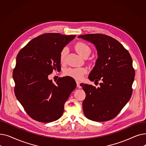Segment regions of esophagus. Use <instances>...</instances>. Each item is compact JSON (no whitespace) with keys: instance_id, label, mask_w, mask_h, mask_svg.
Returning <instances> with one entry per match:
<instances>
[{"instance_id":"34e87169","label":"esophagus","mask_w":146,"mask_h":146,"mask_svg":"<svg viewBox=\"0 0 146 146\" xmlns=\"http://www.w3.org/2000/svg\"><path fill=\"white\" fill-rule=\"evenodd\" d=\"M76 85H77V87L78 88H81V86L80 85V83L78 81H76Z\"/></svg>"}]
</instances>
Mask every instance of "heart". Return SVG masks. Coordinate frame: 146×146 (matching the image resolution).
Segmentation results:
<instances>
[{"label":"heart","mask_w":146,"mask_h":146,"mask_svg":"<svg viewBox=\"0 0 146 146\" xmlns=\"http://www.w3.org/2000/svg\"><path fill=\"white\" fill-rule=\"evenodd\" d=\"M74 48L79 54L83 57H87L90 53L89 46L83 42H78L74 45ZM67 53L66 48H64L60 53V61L61 64L65 63V59ZM87 73V69L85 67L68 68L64 72V75L69 76L77 80L82 79L84 74Z\"/></svg>","instance_id":"heart-1"}]
</instances>
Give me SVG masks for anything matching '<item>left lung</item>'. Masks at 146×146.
I'll list each match as a JSON object with an SVG mask.
<instances>
[{"label":"left lung","mask_w":146,"mask_h":146,"mask_svg":"<svg viewBox=\"0 0 146 146\" xmlns=\"http://www.w3.org/2000/svg\"><path fill=\"white\" fill-rule=\"evenodd\" d=\"M93 43L98 58L89 76L91 81L100 83V88L81 83L86 98L83 102L86 117L96 122L115 117L131 98L135 70L129 52L119 41L102 34L78 36Z\"/></svg>","instance_id":"8db88e82"}]
</instances>
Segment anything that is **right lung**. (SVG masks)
<instances>
[{"label": "right lung", "instance_id": "add662e5", "mask_svg": "<svg viewBox=\"0 0 146 146\" xmlns=\"http://www.w3.org/2000/svg\"><path fill=\"white\" fill-rule=\"evenodd\" d=\"M76 35L46 33L30 41L18 54L13 71L15 96L28 115L39 122L59 119L64 105L75 89L74 80L58 78L56 83L48 76L61 68L60 53Z\"/></svg>", "mask_w": 146, "mask_h": 146}]
</instances>
